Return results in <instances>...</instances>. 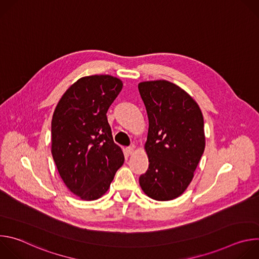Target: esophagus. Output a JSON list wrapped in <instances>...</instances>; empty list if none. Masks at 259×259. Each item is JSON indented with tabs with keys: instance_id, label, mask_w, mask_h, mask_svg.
<instances>
[{
	"instance_id": "34e87169",
	"label": "esophagus",
	"mask_w": 259,
	"mask_h": 259,
	"mask_svg": "<svg viewBox=\"0 0 259 259\" xmlns=\"http://www.w3.org/2000/svg\"><path fill=\"white\" fill-rule=\"evenodd\" d=\"M133 152H134V147H133V146H128V147H126V154H127L128 156L132 155Z\"/></svg>"
}]
</instances>
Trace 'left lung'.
<instances>
[{
	"instance_id": "8db88e82",
	"label": "left lung",
	"mask_w": 259,
	"mask_h": 259,
	"mask_svg": "<svg viewBox=\"0 0 259 259\" xmlns=\"http://www.w3.org/2000/svg\"><path fill=\"white\" fill-rule=\"evenodd\" d=\"M138 90L149 117L144 149L150 162L139 184L154 200H173L189 187L204 153L203 115L198 103L171 82H142Z\"/></svg>"
}]
</instances>
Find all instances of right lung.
I'll use <instances>...</instances> for the list:
<instances>
[{
  "label": "right lung",
  "mask_w": 259,
  "mask_h": 259,
  "mask_svg": "<svg viewBox=\"0 0 259 259\" xmlns=\"http://www.w3.org/2000/svg\"><path fill=\"white\" fill-rule=\"evenodd\" d=\"M122 88V81L112 76L84 77L66 90L54 110L52 157L67 189L82 200L104 195L124 163L106 118Z\"/></svg>",
  "instance_id": "1"
}]
</instances>
